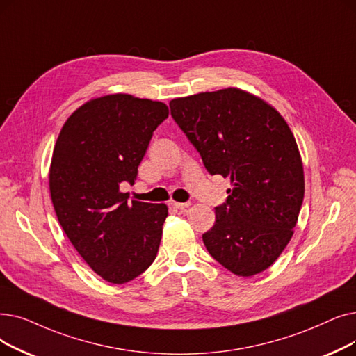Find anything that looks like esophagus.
Listing matches in <instances>:
<instances>
[{
    "mask_svg": "<svg viewBox=\"0 0 356 356\" xmlns=\"http://www.w3.org/2000/svg\"><path fill=\"white\" fill-rule=\"evenodd\" d=\"M170 205H172L173 208H176V209H179V211H184L186 208H189V202H175V200H172V202H170Z\"/></svg>",
    "mask_w": 356,
    "mask_h": 356,
    "instance_id": "1",
    "label": "esophagus"
}]
</instances>
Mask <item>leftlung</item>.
Wrapping results in <instances>:
<instances>
[{
    "label": "left lung",
    "instance_id": "left-lung-1",
    "mask_svg": "<svg viewBox=\"0 0 356 356\" xmlns=\"http://www.w3.org/2000/svg\"><path fill=\"white\" fill-rule=\"evenodd\" d=\"M170 111L208 173L233 184L202 236L207 250L234 275L266 270L289 243L304 199L302 163L286 122L233 87L175 99Z\"/></svg>",
    "mask_w": 356,
    "mask_h": 356
}]
</instances>
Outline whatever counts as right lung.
<instances>
[{"label":"right lung","instance_id":"add662e5","mask_svg":"<svg viewBox=\"0 0 356 356\" xmlns=\"http://www.w3.org/2000/svg\"><path fill=\"white\" fill-rule=\"evenodd\" d=\"M167 118L161 102L111 95L79 107L56 140L49 189L58 221L86 264L111 284L135 280L157 256L167 207L128 204L119 186L136 180L152 132Z\"/></svg>","mask_w":356,"mask_h":356}]
</instances>
